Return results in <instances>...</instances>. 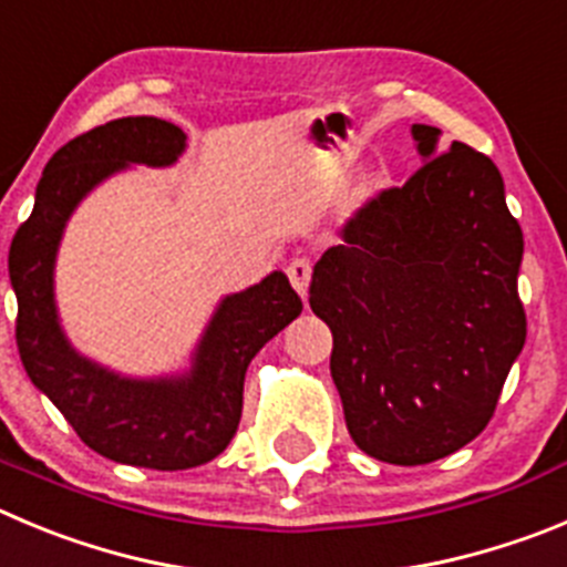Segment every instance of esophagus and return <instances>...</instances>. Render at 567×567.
I'll use <instances>...</instances> for the list:
<instances>
[{
	"instance_id": "obj_1",
	"label": "esophagus",
	"mask_w": 567,
	"mask_h": 567,
	"mask_svg": "<svg viewBox=\"0 0 567 567\" xmlns=\"http://www.w3.org/2000/svg\"><path fill=\"white\" fill-rule=\"evenodd\" d=\"M287 275H289V280H292L295 292H298L300 298H306V289H309V280H311V261H309V258H303V256L292 258V261H289V267H287Z\"/></svg>"
}]
</instances>
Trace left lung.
<instances>
[{
    "label": "left lung",
    "instance_id": "left-lung-1",
    "mask_svg": "<svg viewBox=\"0 0 567 567\" xmlns=\"http://www.w3.org/2000/svg\"><path fill=\"white\" fill-rule=\"evenodd\" d=\"M340 227L311 275V311L331 329V377L362 453L399 466L446 458L484 433L526 342L517 295L523 230L501 171L464 143L435 154Z\"/></svg>",
    "mask_w": 567,
    "mask_h": 567
}]
</instances>
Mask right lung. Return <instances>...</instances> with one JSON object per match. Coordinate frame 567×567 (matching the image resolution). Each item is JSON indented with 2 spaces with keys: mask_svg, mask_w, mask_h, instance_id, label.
Here are the masks:
<instances>
[{
  "mask_svg": "<svg viewBox=\"0 0 567 567\" xmlns=\"http://www.w3.org/2000/svg\"><path fill=\"white\" fill-rule=\"evenodd\" d=\"M185 148L179 126L159 117H121L61 145L35 188L30 219L10 241L16 346L33 379L83 444L117 464L190 470L230 444L241 419L249 360L300 311L284 272L219 306L196 354L194 373L174 382H132L66 346L55 320L53 261L61 230L81 196L126 163L171 165Z\"/></svg>",
  "mask_w": 567,
  "mask_h": 567,
  "instance_id": "obj_1",
  "label": "right lung"
}]
</instances>
